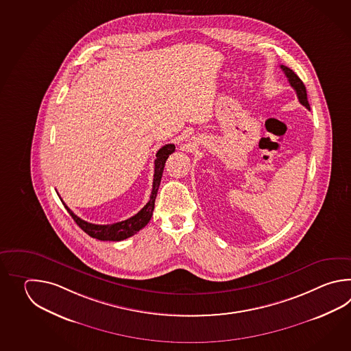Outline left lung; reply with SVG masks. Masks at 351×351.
Returning <instances> with one entry per match:
<instances>
[{
	"label": "left lung",
	"mask_w": 351,
	"mask_h": 351,
	"mask_svg": "<svg viewBox=\"0 0 351 351\" xmlns=\"http://www.w3.org/2000/svg\"><path fill=\"white\" fill-rule=\"evenodd\" d=\"M280 67L282 69V71H284L285 75H286V77L289 79L290 85H291L292 88H293L295 91H296L298 101H300L301 104L304 105L306 109H308V110H310V104H308V101H307V93H306V88L305 85H304V82H301V79L298 77V75L295 74V73L292 71L290 67L285 66V65H281Z\"/></svg>",
	"instance_id": "1"
}]
</instances>
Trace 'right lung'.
<instances>
[{
    "label": "right lung",
    "mask_w": 351,
    "mask_h": 351,
    "mask_svg": "<svg viewBox=\"0 0 351 351\" xmlns=\"http://www.w3.org/2000/svg\"><path fill=\"white\" fill-rule=\"evenodd\" d=\"M174 150H176L174 144H165V147L158 150L156 154L157 159L154 160V178H153V189L150 194L149 202L135 216L130 217L125 221L112 224L89 223L74 215V212L69 208L64 202H61L65 206L67 212L70 213V216L73 217L76 224L82 228V231L86 232L90 237L100 239V241H123V239H129L149 223L153 209H154V202L157 198L158 188L165 171V162Z\"/></svg>",
    "instance_id": "add662e5"
}]
</instances>
